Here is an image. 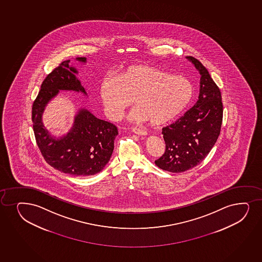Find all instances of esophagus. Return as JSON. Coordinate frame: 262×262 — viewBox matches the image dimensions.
Returning <instances> with one entry per match:
<instances>
[{
  "instance_id": "esophagus-1",
  "label": "esophagus",
  "mask_w": 262,
  "mask_h": 262,
  "mask_svg": "<svg viewBox=\"0 0 262 262\" xmlns=\"http://www.w3.org/2000/svg\"><path fill=\"white\" fill-rule=\"evenodd\" d=\"M133 133H135L138 136H147V132L145 130L141 129V128H137V127H134L132 129Z\"/></svg>"
}]
</instances>
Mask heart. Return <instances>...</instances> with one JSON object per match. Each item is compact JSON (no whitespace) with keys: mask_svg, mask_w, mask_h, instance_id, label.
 I'll return each mask as SVG.
<instances>
[{"mask_svg":"<svg viewBox=\"0 0 262 262\" xmlns=\"http://www.w3.org/2000/svg\"><path fill=\"white\" fill-rule=\"evenodd\" d=\"M100 97L109 117L116 120L133 105L129 120L160 125L177 117L191 99V82L158 67L134 64L119 77L106 76L100 84Z\"/></svg>","mask_w":262,"mask_h":262,"instance_id":"b5f03b06","label":"heart"}]
</instances>
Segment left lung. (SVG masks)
I'll use <instances>...</instances> for the list:
<instances>
[{"instance_id": "8db88e82", "label": "left lung", "mask_w": 262, "mask_h": 262, "mask_svg": "<svg viewBox=\"0 0 262 262\" xmlns=\"http://www.w3.org/2000/svg\"><path fill=\"white\" fill-rule=\"evenodd\" d=\"M186 58L200 74L199 99L174 123L163 127L165 152L155 162L172 173L186 171L201 163L216 143L222 124L220 88L201 62L190 56Z\"/></svg>"}]
</instances>
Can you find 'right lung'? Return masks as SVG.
<instances>
[{
  "mask_svg": "<svg viewBox=\"0 0 262 262\" xmlns=\"http://www.w3.org/2000/svg\"><path fill=\"white\" fill-rule=\"evenodd\" d=\"M86 63V57H76ZM75 67L66 60L46 77L32 105V122L36 143L46 162L59 171L72 176L88 177L101 171L111 158L117 127L94 116L88 109L79 108L72 128L67 135L56 137L42 123L46 105L60 91L88 93L76 75Z\"/></svg>",
  "mask_w": 262,
  "mask_h": 262,
  "instance_id": "1",
  "label": "right lung"
}]
</instances>
